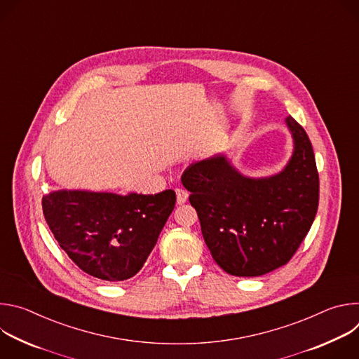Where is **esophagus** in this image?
Masks as SVG:
<instances>
[{
    "label": "esophagus",
    "mask_w": 359,
    "mask_h": 359,
    "mask_svg": "<svg viewBox=\"0 0 359 359\" xmlns=\"http://www.w3.org/2000/svg\"><path fill=\"white\" fill-rule=\"evenodd\" d=\"M176 197H177V204H184L187 201L189 193L184 189H176Z\"/></svg>",
    "instance_id": "esophagus-1"
}]
</instances>
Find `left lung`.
Returning a JSON list of instances; mask_svg holds the SVG:
<instances>
[{
  "label": "left lung",
  "mask_w": 359,
  "mask_h": 359,
  "mask_svg": "<svg viewBox=\"0 0 359 359\" xmlns=\"http://www.w3.org/2000/svg\"><path fill=\"white\" fill-rule=\"evenodd\" d=\"M285 123L294 151L274 176L245 177L223 155L191 163L182 175L212 257L231 276L259 277L287 264L316 219L314 150L295 119L288 116Z\"/></svg>",
  "instance_id": "left-lung-1"
}]
</instances>
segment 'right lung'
<instances>
[{"instance_id": "1", "label": "right lung", "mask_w": 359, "mask_h": 359, "mask_svg": "<svg viewBox=\"0 0 359 359\" xmlns=\"http://www.w3.org/2000/svg\"><path fill=\"white\" fill-rule=\"evenodd\" d=\"M175 203L173 190L126 196L58 190L42 197V212L60 247L82 271L123 281L143 267Z\"/></svg>"}]
</instances>
